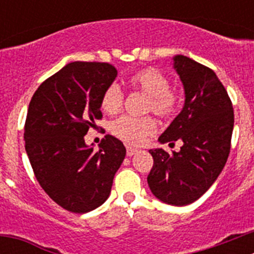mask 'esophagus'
Returning <instances> with one entry per match:
<instances>
[{"mask_svg": "<svg viewBox=\"0 0 254 254\" xmlns=\"http://www.w3.org/2000/svg\"><path fill=\"white\" fill-rule=\"evenodd\" d=\"M136 152H138L137 149H134V147H131V146H127V156H132V155H134Z\"/></svg>", "mask_w": 254, "mask_h": 254, "instance_id": "34e87169", "label": "esophagus"}]
</instances>
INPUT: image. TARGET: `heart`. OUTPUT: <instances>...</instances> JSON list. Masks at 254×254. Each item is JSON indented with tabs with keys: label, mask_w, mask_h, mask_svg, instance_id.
Here are the masks:
<instances>
[{
	"label": "heart",
	"mask_w": 254,
	"mask_h": 254,
	"mask_svg": "<svg viewBox=\"0 0 254 254\" xmlns=\"http://www.w3.org/2000/svg\"><path fill=\"white\" fill-rule=\"evenodd\" d=\"M129 86L136 93L146 95L145 112H152L163 120H170L179 111L181 98L170 89V81L160 69L149 67L129 77ZM125 103V93L117 84L107 86L100 99V107L107 114L120 113ZM156 132L152 117L125 116L112 123V133L128 145H140Z\"/></svg>",
	"instance_id": "1"
}]
</instances>
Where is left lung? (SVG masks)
Listing matches in <instances>:
<instances>
[{
	"label": "left lung",
	"instance_id": "1",
	"mask_svg": "<svg viewBox=\"0 0 254 254\" xmlns=\"http://www.w3.org/2000/svg\"><path fill=\"white\" fill-rule=\"evenodd\" d=\"M174 68L185 86V107L159 141L172 145L179 140L183 145L172 154L163 149L150 150L154 165L147 183L160 201L185 206L202 196L225 167L234 111L212 69L182 55L174 57Z\"/></svg>",
	"mask_w": 254,
	"mask_h": 254
}]
</instances>
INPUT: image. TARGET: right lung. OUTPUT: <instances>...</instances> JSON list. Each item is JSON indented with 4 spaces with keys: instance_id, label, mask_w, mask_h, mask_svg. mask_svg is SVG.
Listing matches in <instances>:
<instances>
[{
    "instance_id": "right-lung-1",
    "label": "right lung",
    "mask_w": 254,
    "mask_h": 254,
    "mask_svg": "<svg viewBox=\"0 0 254 254\" xmlns=\"http://www.w3.org/2000/svg\"><path fill=\"white\" fill-rule=\"evenodd\" d=\"M117 69L105 62H71L40 84L24 126L25 150L40 187L64 210L85 214L111 193L126 156L122 141L105 134L99 150L84 136L102 120L100 99Z\"/></svg>"
}]
</instances>
